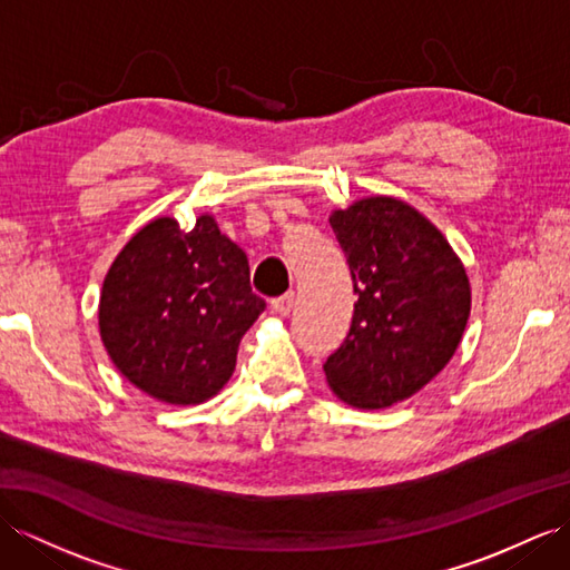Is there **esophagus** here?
Here are the masks:
<instances>
[{"label":"esophagus","instance_id":"1","mask_svg":"<svg viewBox=\"0 0 570 570\" xmlns=\"http://www.w3.org/2000/svg\"><path fill=\"white\" fill-rule=\"evenodd\" d=\"M294 303H296V294H294V291H291V294H284V296L272 301V311H274L276 315L286 317L291 311H294Z\"/></svg>","mask_w":570,"mask_h":570}]
</instances>
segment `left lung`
<instances>
[{
  "label": "left lung",
  "mask_w": 570,
  "mask_h": 570,
  "mask_svg": "<svg viewBox=\"0 0 570 570\" xmlns=\"http://www.w3.org/2000/svg\"><path fill=\"white\" fill-rule=\"evenodd\" d=\"M352 269V327L325 361L327 385L356 410H385L429 385L458 352L472 288L462 259L412 204L363 197L330 214Z\"/></svg>",
  "instance_id": "8db88e82"
}]
</instances>
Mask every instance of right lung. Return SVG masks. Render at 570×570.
<instances>
[{"label": "right lung", "instance_id": "1", "mask_svg": "<svg viewBox=\"0 0 570 570\" xmlns=\"http://www.w3.org/2000/svg\"><path fill=\"white\" fill-rule=\"evenodd\" d=\"M265 301L250 265L212 214L183 230L173 216L139 228L110 265L98 303L106 352L129 383L175 404H202L236 371L238 344Z\"/></svg>", "mask_w": 570, "mask_h": 570}]
</instances>
